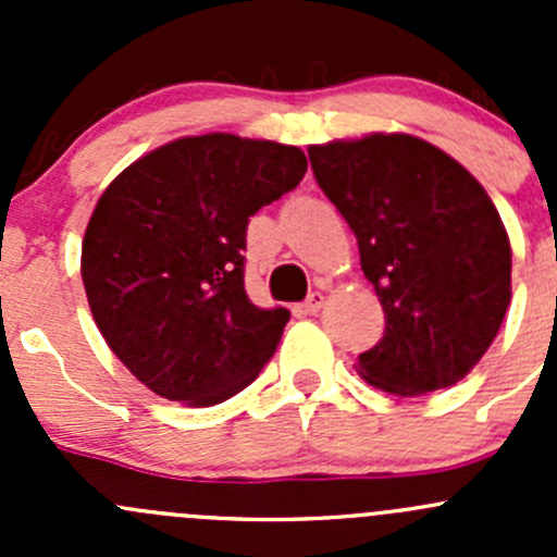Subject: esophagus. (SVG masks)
I'll list each match as a JSON object with an SVG mask.
<instances>
[{"mask_svg":"<svg viewBox=\"0 0 557 557\" xmlns=\"http://www.w3.org/2000/svg\"><path fill=\"white\" fill-rule=\"evenodd\" d=\"M320 307H323V294H320V290H312V294L307 296L305 305H301V310H305L307 314H314Z\"/></svg>","mask_w":557,"mask_h":557,"instance_id":"34e87169","label":"esophagus"}]
</instances>
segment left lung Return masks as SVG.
<instances>
[{
	"label": "left lung",
	"instance_id": "8db88e82",
	"mask_svg": "<svg viewBox=\"0 0 557 557\" xmlns=\"http://www.w3.org/2000/svg\"><path fill=\"white\" fill-rule=\"evenodd\" d=\"M307 153L385 310L383 339L358 356L363 380L398 396L455 385L485 356L512 299V247L491 196L409 134Z\"/></svg>",
	"mask_w": 557,
	"mask_h": 557
}]
</instances>
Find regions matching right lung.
Returning <instances> with one entry per match:
<instances>
[{
    "mask_svg": "<svg viewBox=\"0 0 557 557\" xmlns=\"http://www.w3.org/2000/svg\"><path fill=\"white\" fill-rule=\"evenodd\" d=\"M305 172L294 145L205 134L143 156L107 185L83 239V285L139 383L212 407L267 367L290 312L247 299V223Z\"/></svg>",
    "mask_w": 557,
    "mask_h": 557,
    "instance_id": "obj_1",
    "label": "right lung"
}]
</instances>
